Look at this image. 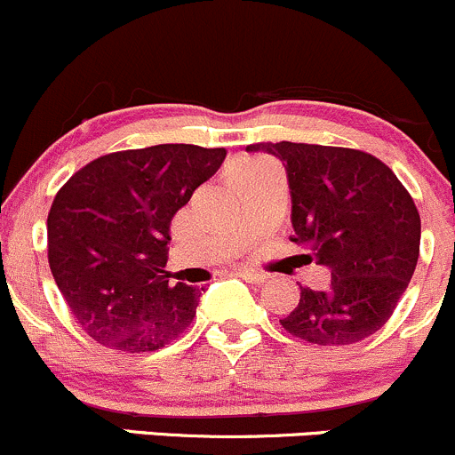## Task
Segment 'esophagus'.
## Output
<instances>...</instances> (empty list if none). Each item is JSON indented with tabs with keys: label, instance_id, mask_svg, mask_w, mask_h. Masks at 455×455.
<instances>
[{
	"label": "esophagus",
	"instance_id": "esophagus-1",
	"mask_svg": "<svg viewBox=\"0 0 455 455\" xmlns=\"http://www.w3.org/2000/svg\"><path fill=\"white\" fill-rule=\"evenodd\" d=\"M237 275H240L243 281H248V283H257V285L266 283V279H267L266 275H261V272H255V270H240Z\"/></svg>",
	"mask_w": 455,
	"mask_h": 455
}]
</instances>
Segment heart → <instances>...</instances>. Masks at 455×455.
Wrapping results in <instances>:
<instances>
[{"mask_svg": "<svg viewBox=\"0 0 455 455\" xmlns=\"http://www.w3.org/2000/svg\"><path fill=\"white\" fill-rule=\"evenodd\" d=\"M272 164L267 159H240L228 167V180L231 183H240V180L252 179V176L261 174Z\"/></svg>", "mask_w": 455, "mask_h": 455, "instance_id": "b5f03b06", "label": "heart"}]
</instances>
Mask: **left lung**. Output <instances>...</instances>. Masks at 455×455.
Listing matches in <instances>:
<instances>
[{"instance_id": "left-lung-1", "label": "left lung", "mask_w": 455, "mask_h": 455, "mask_svg": "<svg viewBox=\"0 0 455 455\" xmlns=\"http://www.w3.org/2000/svg\"><path fill=\"white\" fill-rule=\"evenodd\" d=\"M283 161L291 194V242L331 270L327 290L300 288L281 320L320 347L355 344L384 327L419 261L420 218L412 196L377 156L315 143H252Z\"/></svg>"}]
</instances>
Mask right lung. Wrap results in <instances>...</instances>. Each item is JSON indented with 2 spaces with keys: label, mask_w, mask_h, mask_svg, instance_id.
Segmentation results:
<instances>
[{
  "label": "right lung",
  "mask_w": 455,
  "mask_h": 455,
  "mask_svg": "<svg viewBox=\"0 0 455 455\" xmlns=\"http://www.w3.org/2000/svg\"><path fill=\"white\" fill-rule=\"evenodd\" d=\"M224 156V148L191 143L111 152L59 189L47 215V259L95 342L146 353L189 327L204 290L170 283V224Z\"/></svg>",
  "instance_id": "add662e5"
}]
</instances>
